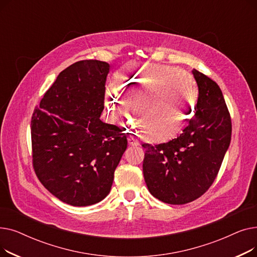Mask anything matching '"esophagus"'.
Here are the masks:
<instances>
[{
    "label": "esophagus",
    "instance_id": "1",
    "mask_svg": "<svg viewBox=\"0 0 257 257\" xmlns=\"http://www.w3.org/2000/svg\"><path fill=\"white\" fill-rule=\"evenodd\" d=\"M128 144L131 145V146H137V145L139 144V142H138L136 139H134L133 137L130 136V137L128 138Z\"/></svg>",
    "mask_w": 257,
    "mask_h": 257
}]
</instances>
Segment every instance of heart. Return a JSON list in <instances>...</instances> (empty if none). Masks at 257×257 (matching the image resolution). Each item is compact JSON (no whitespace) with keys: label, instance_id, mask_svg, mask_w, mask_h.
<instances>
[{"label":"heart","instance_id":"obj_1","mask_svg":"<svg viewBox=\"0 0 257 257\" xmlns=\"http://www.w3.org/2000/svg\"><path fill=\"white\" fill-rule=\"evenodd\" d=\"M117 86L105 91L109 115L127 116L128 106L138 112V127L146 139L167 141L180 131L192 116L198 100V86L192 75L176 67L160 64L127 66L117 75Z\"/></svg>","mask_w":257,"mask_h":257}]
</instances>
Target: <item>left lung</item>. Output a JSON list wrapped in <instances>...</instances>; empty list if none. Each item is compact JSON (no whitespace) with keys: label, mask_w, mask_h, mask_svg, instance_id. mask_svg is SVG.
I'll list each match as a JSON object with an SVG mask.
<instances>
[{"label":"left lung","mask_w":257,"mask_h":257,"mask_svg":"<svg viewBox=\"0 0 257 257\" xmlns=\"http://www.w3.org/2000/svg\"><path fill=\"white\" fill-rule=\"evenodd\" d=\"M199 88L196 112L176 139L144 143L148 190L168 204L181 205L203 195L219 173L231 141V117L219 85L193 70Z\"/></svg>","instance_id":"left-lung-1"}]
</instances>
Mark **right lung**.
<instances>
[{
	"label": "right lung",
	"instance_id": "right-lung-1",
	"mask_svg": "<svg viewBox=\"0 0 257 257\" xmlns=\"http://www.w3.org/2000/svg\"><path fill=\"white\" fill-rule=\"evenodd\" d=\"M109 64L81 60L63 70L31 120L32 164L38 180L60 201L87 206L110 192L127 137L100 119Z\"/></svg>",
	"mask_w": 257,
	"mask_h": 257
}]
</instances>
